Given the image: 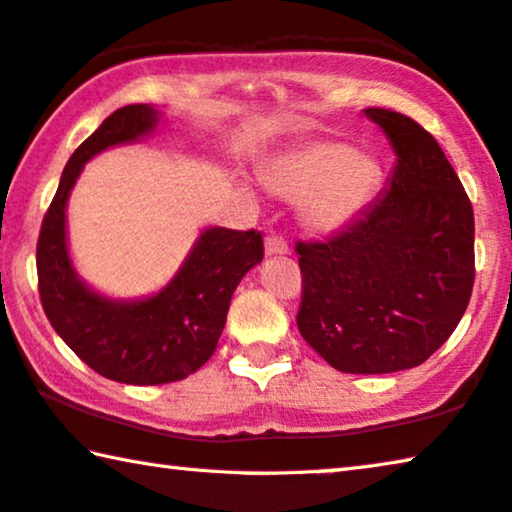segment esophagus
Listing matches in <instances>:
<instances>
[{
    "mask_svg": "<svg viewBox=\"0 0 512 512\" xmlns=\"http://www.w3.org/2000/svg\"><path fill=\"white\" fill-rule=\"evenodd\" d=\"M264 250H266V255H287L289 246H287V241L280 237V234H269L264 241Z\"/></svg>",
    "mask_w": 512,
    "mask_h": 512,
    "instance_id": "esophagus-1",
    "label": "esophagus"
}]
</instances>
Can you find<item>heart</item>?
Listing matches in <instances>:
<instances>
[{"instance_id": "1", "label": "heart", "mask_w": 512, "mask_h": 512, "mask_svg": "<svg viewBox=\"0 0 512 512\" xmlns=\"http://www.w3.org/2000/svg\"><path fill=\"white\" fill-rule=\"evenodd\" d=\"M269 189L305 198V216L321 232L342 230L358 218L380 184V168L367 154L337 141H314L264 170Z\"/></svg>"}]
</instances>
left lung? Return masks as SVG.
<instances>
[{
	"label": "left lung",
	"mask_w": 512,
	"mask_h": 512,
	"mask_svg": "<svg viewBox=\"0 0 512 512\" xmlns=\"http://www.w3.org/2000/svg\"><path fill=\"white\" fill-rule=\"evenodd\" d=\"M392 143L387 189L328 241H298L307 344L344 373L419 367L465 314L474 287V209L431 134L364 109Z\"/></svg>",
	"instance_id": "left-lung-1"
}]
</instances>
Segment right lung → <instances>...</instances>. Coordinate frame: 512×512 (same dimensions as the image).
<instances>
[{
	"label": "right lung",
	"instance_id": "add662e5",
	"mask_svg": "<svg viewBox=\"0 0 512 512\" xmlns=\"http://www.w3.org/2000/svg\"><path fill=\"white\" fill-rule=\"evenodd\" d=\"M159 116L150 104H129L72 152L36 246L40 303L52 328L93 371L125 385L175 383L198 371L216 351L234 289L264 257L259 232L207 227L175 278L148 298L113 300L79 278L66 234L72 186L88 159L152 134Z\"/></svg>",
	"mask_w": 512,
	"mask_h": 512
}]
</instances>
